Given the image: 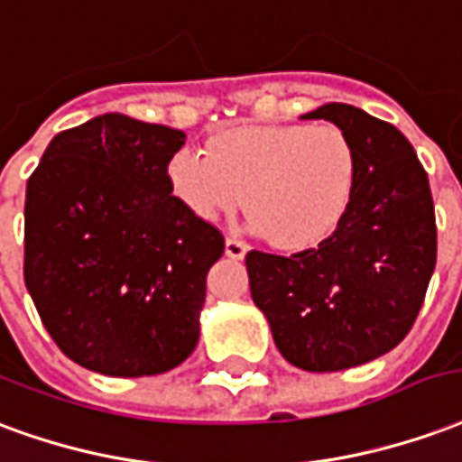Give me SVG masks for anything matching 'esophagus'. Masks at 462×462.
<instances>
[{
	"label": "esophagus",
	"instance_id": "obj_1",
	"mask_svg": "<svg viewBox=\"0 0 462 462\" xmlns=\"http://www.w3.org/2000/svg\"><path fill=\"white\" fill-rule=\"evenodd\" d=\"M245 251H248V245H245L244 241H238V238H226L228 258H244Z\"/></svg>",
	"mask_w": 462,
	"mask_h": 462
}]
</instances>
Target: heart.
Here are the masks:
<instances>
[{
	"mask_svg": "<svg viewBox=\"0 0 462 462\" xmlns=\"http://www.w3.org/2000/svg\"><path fill=\"white\" fill-rule=\"evenodd\" d=\"M359 154L332 123L244 125L211 137L207 154L181 147L167 180L184 207L214 221L244 204L248 226L282 251L322 244L345 221L355 199Z\"/></svg>",
	"mask_w": 462,
	"mask_h": 462,
	"instance_id": "obj_1",
	"label": "heart"
}]
</instances>
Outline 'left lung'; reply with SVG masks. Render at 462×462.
Segmentation results:
<instances>
[{
	"label": "left lung",
	"instance_id": "1",
	"mask_svg": "<svg viewBox=\"0 0 462 462\" xmlns=\"http://www.w3.org/2000/svg\"><path fill=\"white\" fill-rule=\"evenodd\" d=\"M302 120L342 127L359 154L355 199L335 234L292 255H245L251 298L273 342L305 372H342L392 352L436 268L429 177L393 125L328 103Z\"/></svg>",
	"mask_w": 462,
	"mask_h": 462
}]
</instances>
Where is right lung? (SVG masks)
Instances as JSON below:
<instances>
[{"instance_id":"add662e5","label":"right lung","mask_w":462,"mask_h":462,"mask_svg":"<svg viewBox=\"0 0 462 462\" xmlns=\"http://www.w3.org/2000/svg\"><path fill=\"white\" fill-rule=\"evenodd\" d=\"M187 134L106 113L63 130L26 184L23 281L60 352L106 376H154L199 342L224 236L171 197Z\"/></svg>"}]
</instances>
